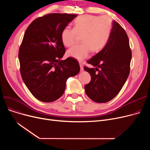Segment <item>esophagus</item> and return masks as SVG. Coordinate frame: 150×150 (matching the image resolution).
I'll return each instance as SVG.
<instances>
[{
    "label": "esophagus",
    "instance_id": "1",
    "mask_svg": "<svg viewBox=\"0 0 150 150\" xmlns=\"http://www.w3.org/2000/svg\"><path fill=\"white\" fill-rule=\"evenodd\" d=\"M80 69H81V72L84 70L83 69V64L81 62H80Z\"/></svg>",
    "mask_w": 150,
    "mask_h": 150
}]
</instances>
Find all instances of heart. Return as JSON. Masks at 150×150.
<instances>
[{"mask_svg":"<svg viewBox=\"0 0 150 150\" xmlns=\"http://www.w3.org/2000/svg\"><path fill=\"white\" fill-rule=\"evenodd\" d=\"M111 28V21L107 16L83 15L78 17L73 22V29L66 28L61 32L62 42L67 47L75 44L77 35L82 36V44L68 50L67 57L83 61L91 50L100 52L108 41Z\"/></svg>","mask_w":150,"mask_h":150,"instance_id":"b5f03b06","label":"heart"}]
</instances>
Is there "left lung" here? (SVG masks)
<instances>
[{
    "instance_id": "8db88e82",
    "label": "left lung",
    "mask_w": 150,
    "mask_h": 150,
    "mask_svg": "<svg viewBox=\"0 0 150 150\" xmlns=\"http://www.w3.org/2000/svg\"><path fill=\"white\" fill-rule=\"evenodd\" d=\"M131 57L127 34L113 21L106 45L87 61L94 67H84L91 76L90 83L84 86L86 95L100 103L113 99L129 76Z\"/></svg>"
}]
</instances>
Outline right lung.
<instances>
[{"label": "right lung", "mask_w": 150, "mask_h": 150, "mask_svg": "<svg viewBox=\"0 0 150 150\" xmlns=\"http://www.w3.org/2000/svg\"><path fill=\"white\" fill-rule=\"evenodd\" d=\"M76 14L52 13L38 18L27 28L20 46V71L25 84L38 100L46 103L64 93L67 80L79 73L73 58L61 60L65 53L61 32Z\"/></svg>", "instance_id": "add662e5"}]
</instances>
